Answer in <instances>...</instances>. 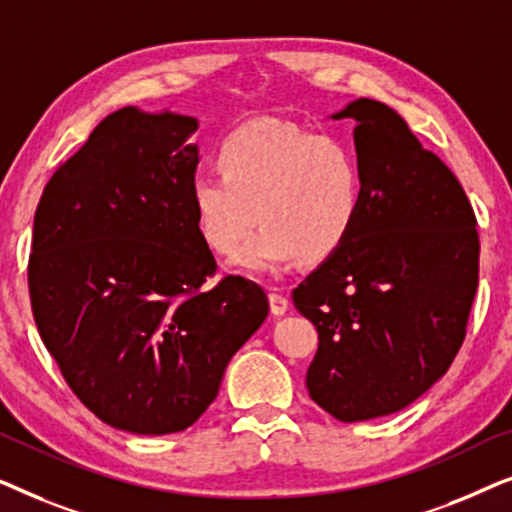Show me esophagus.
<instances>
[{"mask_svg": "<svg viewBox=\"0 0 512 512\" xmlns=\"http://www.w3.org/2000/svg\"><path fill=\"white\" fill-rule=\"evenodd\" d=\"M270 312L275 314V317H284L286 312H289V300H286L282 293L277 291H270Z\"/></svg>", "mask_w": 512, "mask_h": 512, "instance_id": "1", "label": "esophagus"}]
</instances>
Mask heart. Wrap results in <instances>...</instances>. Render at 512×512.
Instances as JSON below:
<instances>
[{
	"label": "heart",
	"instance_id": "obj_1",
	"mask_svg": "<svg viewBox=\"0 0 512 512\" xmlns=\"http://www.w3.org/2000/svg\"><path fill=\"white\" fill-rule=\"evenodd\" d=\"M216 172L191 181L195 226L209 249L233 256V268L268 275L300 256L319 263L354 233L366 200V172L347 139L303 125L258 118L219 146Z\"/></svg>",
	"mask_w": 512,
	"mask_h": 512
}]
</instances>
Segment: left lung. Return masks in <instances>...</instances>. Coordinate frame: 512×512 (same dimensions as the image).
<instances>
[{"label":"left lung","instance_id":"left-lung-1","mask_svg":"<svg viewBox=\"0 0 512 512\" xmlns=\"http://www.w3.org/2000/svg\"><path fill=\"white\" fill-rule=\"evenodd\" d=\"M352 118L366 172L349 240L293 291L319 331L307 391L340 422L394 415L447 373L478 289L480 240L464 188L387 104L359 97Z\"/></svg>","mask_w":512,"mask_h":512}]
</instances>
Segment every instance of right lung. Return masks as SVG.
Here are the masks:
<instances>
[{
    "label": "right lung",
    "instance_id": "1",
    "mask_svg": "<svg viewBox=\"0 0 512 512\" xmlns=\"http://www.w3.org/2000/svg\"><path fill=\"white\" fill-rule=\"evenodd\" d=\"M198 118L123 107L60 165L34 214L30 298L81 403L137 436L191 426L268 317L244 277L202 289L216 261L195 226L188 139Z\"/></svg>",
    "mask_w": 512,
    "mask_h": 512
}]
</instances>
